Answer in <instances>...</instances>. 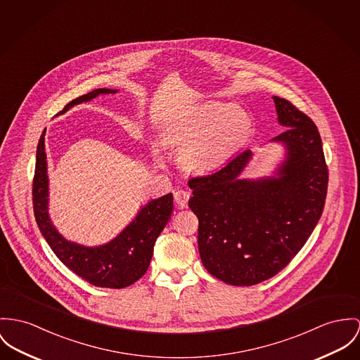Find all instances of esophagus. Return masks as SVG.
<instances>
[{
    "mask_svg": "<svg viewBox=\"0 0 360 360\" xmlns=\"http://www.w3.org/2000/svg\"><path fill=\"white\" fill-rule=\"evenodd\" d=\"M189 197H191V194L188 193L186 191H176L175 193H174V200H175V202H176V205L179 207V208H186L188 207V200H189Z\"/></svg>",
    "mask_w": 360,
    "mask_h": 360,
    "instance_id": "1",
    "label": "esophagus"
}]
</instances>
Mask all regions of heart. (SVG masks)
Listing matches in <instances>:
<instances>
[{"instance_id":"heart-1","label":"heart","mask_w":360,"mask_h":360,"mask_svg":"<svg viewBox=\"0 0 360 360\" xmlns=\"http://www.w3.org/2000/svg\"><path fill=\"white\" fill-rule=\"evenodd\" d=\"M252 119L238 105L210 103L198 107L174 130L165 133L179 148V165L189 171H210L230 159L248 139Z\"/></svg>"}]
</instances>
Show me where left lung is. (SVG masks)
<instances>
[{"mask_svg": "<svg viewBox=\"0 0 360 360\" xmlns=\"http://www.w3.org/2000/svg\"><path fill=\"white\" fill-rule=\"evenodd\" d=\"M273 100L286 129L271 139L285 149L273 175L241 178L253 155L248 149L219 171L189 179L201 262L211 276L234 286L256 285L286 267L318 224L328 193L315 123L290 101Z\"/></svg>", "mask_w": 360, "mask_h": 360, "instance_id": "1", "label": "left lung"}]
</instances>
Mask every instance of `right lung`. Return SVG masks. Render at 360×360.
Instances as JSON below:
<instances>
[{
  "label": "right lung",
  "instance_id": "right-lung-1",
  "mask_svg": "<svg viewBox=\"0 0 360 360\" xmlns=\"http://www.w3.org/2000/svg\"><path fill=\"white\" fill-rule=\"evenodd\" d=\"M116 89H96L68 103L60 113L90 101L101 94H113ZM44 130L38 146L32 182V205L37 224L56 256L77 276L100 288L122 289L142 277L153 255L156 238L163 231L174 208L172 193L150 200L137 217L113 240L98 247H84L65 240L49 217V179Z\"/></svg>",
  "mask_w": 360,
  "mask_h": 360
}]
</instances>
